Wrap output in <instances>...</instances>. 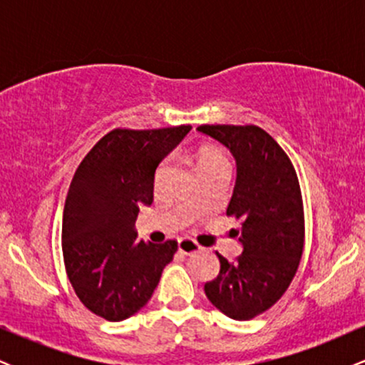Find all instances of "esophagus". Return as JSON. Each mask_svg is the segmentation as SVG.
Listing matches in <instances>:
<instances>
[{
  "instance_id": "obj_1",
  "label": "esophagus",
  "mask_w": 365,
  "mask_h": 365,
  "mask_svg": "<svg viewBox=\"0 0 365 365\" xmlns=\"http://www.w3.org/2000/svg\"><path fill=\"white\" fill-rule=\"evenodd\" d=\"M178 250L182 254H185V255H192V254L199 252L200 247L197 245L194 240H190V238H180V240H178Z\"/></svg>"
}]
</instances>
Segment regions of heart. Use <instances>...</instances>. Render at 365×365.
I'll return each instance as SVG.
<instances>
[{
    "instance_id": "obj_1",
    "label": "heart",
    "mask_w": 365,
    "mask_h": 365,
    "mask_svg": "<svg viewBox=\"0 0 365 365\" xmlns=\"http://www.w3.org/2000/svg\"><path fill=\"white\" fill-rule=\"evenodd\" d=\"M215 166H228V159L223 156V153L212 148H202L197 153V168H199V171L206 168H215ZM163 168H165V165H161L158 168V177L161 175Z\"/></svg>"
}]
</instances>
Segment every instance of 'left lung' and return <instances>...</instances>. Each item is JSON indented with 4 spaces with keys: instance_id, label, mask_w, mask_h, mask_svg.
<instances>
[{
    "instance_id": "obj_1",
    "label": "left lung",
    "mask_w": 365,
    "mask_h": 365,
    "mask_svg": "<svg viewBox=\"0 0 365 365\" xmlns=\"http://www.w3.org/2000/svg\"><path fill=\"white\" fill-rule=\"evenodd\" d=\"M197 130L230 149L237 182L226 215L242 220V254L220 259L204 284L209 302L237 321H249L282 299L304 252V204L290 158L255 125H200Z\"/></svg>"
}]
</instances>
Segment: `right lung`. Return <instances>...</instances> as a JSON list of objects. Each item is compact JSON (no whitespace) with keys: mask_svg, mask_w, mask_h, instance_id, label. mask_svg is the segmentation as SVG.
<instances>
[{"mask_svg":"<svg viewBox=\"0 0 365 365\" xmlns=\"http://www.w3.org/2000/svg\"><path fill=\"white\" fill-rule=\"evenodd\" d=\"M180 127L115 128L82 159L63 211L66 274L81 302L106 321H123L153 297L177 240L137 242L139 207L154 199L159 163L190 132Z\"/></svg>","mask_w":365,"mask_h":365,"instance_id":"1","label":"right lung"}]
</instances>
